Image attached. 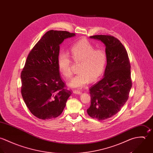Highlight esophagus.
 <instances>
[{
  "label": "esophagus",
  "mask_w": 153,
  "mask_h": 153,
  "mask_svg": "<svg viewBox=\"0 0 153 153\" xmlns=\"http://www.w3.org/2000/svg\"><path fill=\"white\" fill-rule=\"evenodd\" d=\"M73 92H74V93H76V94H81V93H82L81 91H76V90L74 91Z\"/></svg>",
  "instance_id": "esophagus-1"
}]
</instances>
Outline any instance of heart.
Listing matches in <instances>:
<instances>
[{
	"label": "heart",
	"instance_id": "b5f03b06",
	"mask_svg": "<svg viewBox=\"0 0 153 153\" xmlns=\"http://www.w3.org/2000/svg\"><path fill=\"white\" fill-rule=\"evenodd\" d=\"M73 60L79 62L78 74L69 82L71 88H82L91 80H96L104 72L107 61L106 51L95 48L93 44L86 38L75 42L70 48ZM58 65L62 74L69 79L72 76L71 60L66 53H60L58 56Z\"/></svg>",
	"mask_w": 153,
	"mask_h": 153
}]
</instances>
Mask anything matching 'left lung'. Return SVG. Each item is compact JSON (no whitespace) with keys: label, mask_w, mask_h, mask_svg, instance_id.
<instances>
[{"label":"left lung","mask_w":153,"mask_h":153,"mask_svg":"<svg viewBox=\"0 0 153 153\" xmlns=\"http://www.w3.org/2000/svg\"><path fill=\"white\" fill-rule=\"evenodd\" d=\"M90 37L105 45L107 64L103 78L89 89L91 102L87 112L92 118L103 121L117 114L129 97L131 65L127 51L118 38L110 35Z\"/></svg>","instance_id":"1"}]
</instances>
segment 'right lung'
Returning <instances> with one entry per match:
<instances>
[{"mask_svg": "<svg viewBox=\"0 0 153 153\" xmlns=\"http://www.w3.org/2000/svg\"><path fill=\"white\" fill-rule=\"evenodd\" d=\"M74 36L68 31H48L27 57L21 74V94L31 114L39 119L60 115L71 94L61 79L57 59L60 44Z\"/></svg>", "mask_w": 153, "mask_h": 153, "instance_id": "1", "label": "right lung"}]
</instances>
